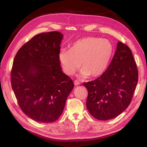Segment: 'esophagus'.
Returning <instances> with one entry per match:
<instances>
[{
    "mask_svg": "<svg viewBox=\"0 0 147 147\" xmlns=\"http://www.w3.org/2000/svg\"><path fill=\"white\" fill-rule=\"evenodd\" d=\"M74 85H76V86H77V85H79L80 84V82H79L78 80H74Z\"/></svg>",
    "mask_w": 147,
    "mask_h": 147,
    "instance_id": "esophagus-1",
    "label": "esophagus"
}]
</instances>
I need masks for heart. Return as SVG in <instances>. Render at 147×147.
I'll list each match as a JSON object with an SVG mask.
<instances>
[{
  "label": "heart",
  "instance_id": "obj_1",
  "mask_svg": "<svg viewBox=\"0 0 147 147\" xmlns=\"http://www.w3.org/2000/svg\"><path fill=\"white\" fill-rule=\"evenodd\" d=\"M113 54L114 46L108 40L87 37L74 42L69 51L62 50L59 59L67 75H73L81 65V76L97 77L107 70Z\"/></svg>",
  "mask_w": 147,
  "mask_h": 147
}]
</instances>
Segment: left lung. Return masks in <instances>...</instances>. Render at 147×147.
Segmentation results:
<instances>
[{"instance_id": "1", "label": "left lung", "mask_w": 147, "mask_h": 147, "mask_svg": "<svg viewBox=\"0 0 147 147\" xmlns=\"http://www.w3.org/2000/svg\"><path fill=\"white\" fill-rule=\"evenodd\" d=\"M138 71L131 49L118 42L114 57L105 73L83 83L88 90L86 105L93 117L112 119L124 111L132 100Z\"/></svg>"}]
</instances>
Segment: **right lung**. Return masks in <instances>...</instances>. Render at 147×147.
I'll use <instances>...</instances> for the list:
<instances>
[{"label": "right lung", "mask_w": 147, "mask_h": 147, "mask_svg": "<svg viewBox=\"0 0 147 147\" xmlns=\"http://www.w3.org/2000/svg\"><path fill=\"white\" fill-rule=\"evenodd\" d=\"M62 38L58 32L38 34L21 47L14 59L12 88L22 111L37 122L57 121L74 88L59 59Z\"/></svg>", "instance_id": "1"}]
</instances>
